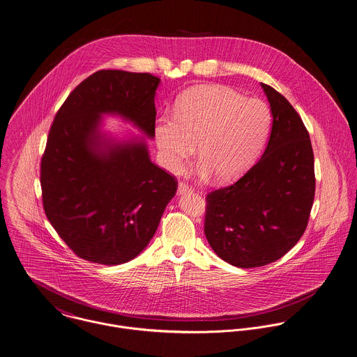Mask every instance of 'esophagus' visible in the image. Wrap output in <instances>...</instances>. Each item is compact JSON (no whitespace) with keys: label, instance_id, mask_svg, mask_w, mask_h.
<instances>
[{"label":"esophagus","instance_id":"1","mask_svg":"<svg viewBox=\"0 0 357 357\" xmlns=\"http://www.w3.org/2000/svg\"><path fill=\"white\" fill-rule=\"evenodd\" d=\"M192 191H194V188L191 185H188L185 183H178V194H190Z\"/></svg>","mask_w":357,"mask_h":357}]
</instances>
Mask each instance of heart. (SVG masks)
<instances>
[{"instance_id":"1","label":"heart","mask_w":357,"mask_h":357,"mask_svg":"<svg viewBox=\"0 0 357 357\" xmlns=\"http://www.w3.org/2000/svg\"><path fill=\"white\" fill-rule=\"evenodd\" d=\"M271 130V110L260 99L244 98L225 86H197L176 105L174 117L155 123V143L163 165L183 170L197 144L196 174L220 181L240 177L258 155Z\"/></svg>"}]
</instances>
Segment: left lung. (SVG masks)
<instances>
[{"mask_svg": "<svg viewBox=\"0 0 357 357\" xmlns=\"http://www.w3.org/2000/svg\"><path fill=\"white\" fill-rule=\"evenodd\" d=\"M260 86L273 116L267 147L238 181L206 197V238L221 259L240 268L266 266L292 250L315 196L308 130L287 98Z\"/></svg>", "mask_w": 357, "mask_h": 357, "instance_id": "left-lung-1", "label": "left lung"}]
</instances>
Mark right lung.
Wrapping results in <instances>:
<instances>
[{"mask_svg":"<svg viewBox=\"0 0 357 357\" xmlns=\"http://www.w3.org/2000/svg\"><path fill=\"white\" fill-rule=\"evenodd\" d=\"M151 73L102 69L65 99L40 162L47 220L82 259L121 264L136 258L177 191L173 176L151 162L144 137L114 141L100 132L103 114L119 115L153 139Z\"/></svg>","mask_w":357,"mask_h":357,"instance_id":"add662e5","label":"right lung"}]
</instances>
